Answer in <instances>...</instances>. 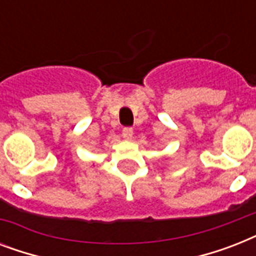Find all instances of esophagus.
<instances>
[{
    "label": "esophagus",
    "instance_id": "1",
    "mask_svg": "<svg viewBox=\"0 0 256 256\" xmlns=\"http://www.w3.org/2000/svg\"><path fill=\"white\" fill-rule=\"evenodd\" d=\"M122 136H124V138H126V140H130L132 136V128H124V130H122Z\"/></svg>",
    "mask_w": 256,
    "mask_h": 256
}]
</instances>
